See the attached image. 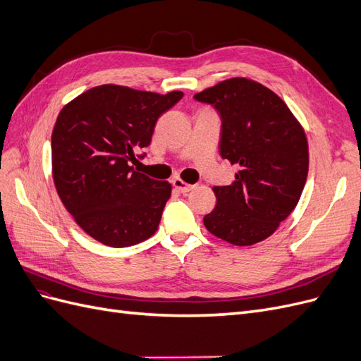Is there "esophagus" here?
I'll return each instance as SVG.
<instances>
[{
	"instance_id": "esophagus-1",
	"label": "esophagus",
	"mask_w": 361,
	"mask_h": 361,
	"mask_svg": "<svg viewBox=\"0 0 361 361\" xmlns=\"http://www.w3.org/2000/svg\"><path fill=\"white\" fill-rule=\"evenodd\" d=\"M171 183H173V187L176 188L179 192H188V191H191V190L194 188V185H190V183H187V182H183V180L179 179V178H174V179L171 180Z\"/></svg>"
}]
</instances>
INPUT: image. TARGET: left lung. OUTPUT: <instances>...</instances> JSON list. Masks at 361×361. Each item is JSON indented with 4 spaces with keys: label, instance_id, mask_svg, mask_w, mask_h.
Returning <instances> with one entry per match:
<instances>
[{
    "label": "left lung",
    "instance_id": "1",
    "mask_svg": "<svg viewBox=\"0 0 361 361\" xmlns=\"http://www.w3.org/2000/svg\"><path fill=\"white\" fill-rule=\"evenodd\" d=\"M194 99L221 118L220 155L239 167L232 185L214 187L204 227L233 245H253L277 231L297 206L309 171L304 129L280 97L256 81L232 78Z\"/></svg>",
    "mask_w": 361,
    "mask_h": 361
}]
</instances>
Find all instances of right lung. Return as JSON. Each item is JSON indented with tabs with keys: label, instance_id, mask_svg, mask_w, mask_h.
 Segmentation results:
<instances>
[{
	"label": "right lung",
	"instance_id": "right-lung-1",
	"mask_svg": "<svg viewBox=\"0 0 361 361\" xmlns=\"http://www.w3.org/2000/svg\"><path fill=\"white\" fill-rule=\"evenodd\" d=\"M105 84L60 111L52 130V176L75 221L96 241L129 247L157 232L171 185L135 170L157 120L182 99Z\"/></svg>",
	"mask_w": 361,
	"mask_h": 361
}]
</instances>
